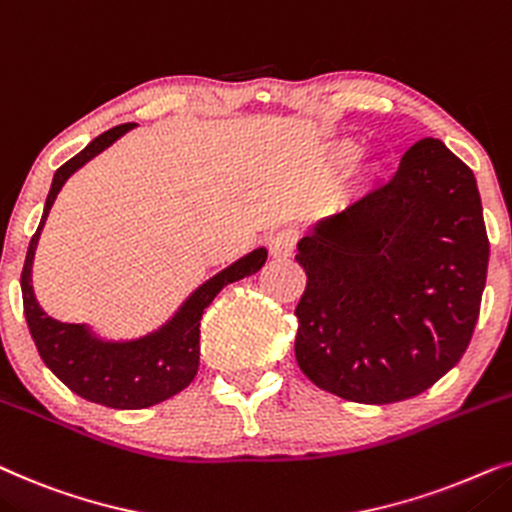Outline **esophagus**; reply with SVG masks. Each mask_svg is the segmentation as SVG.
<instances>
[{"label": "esophagus", "instance_id": "34e87169", "mask_svg": "<svg viewBox=\"0 0 512 512\" xmlns=\"http://www.w3.org/2000/svg\"><path fill=\"white\" fill-rule=\"evenodd\" d=\"M297 241H299V231L295 227H285L269 238V252L276 257V260H285V257L292 255Z\"/></svg>", "mask_w": 512, "mask_h": 512}]
</instances>
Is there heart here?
<instances>
[{"label": "heart", "instance_id": "1", "mask_svg": "<svg viewBox=\"0 0 512 512\" xmlns=\"http://www.w3.org/2000/svg\"><path fill=\"white\" fill-rule=\"evenodd\" d=\"M339 154H342V156H344V159H351V156H353V154H356V149H353L351 145H344L342 149H339Z\"/></svg>", "mask_w": 512, "mask_h": 512}]
</instances>
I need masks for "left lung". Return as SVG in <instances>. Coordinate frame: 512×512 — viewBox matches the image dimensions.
<instances>
[{"label":"left lung","instance_id":"obj_1","mask_svg":"<svg viewBox=\"0 0 512 512\" xmlns=\"http://www.w3.org/2000/svg\"><path fill=\"white\" fill-rule=\"evenodd\" d=\"M306 288L295 356L323 391L365 405L424 393L466 353L487 281L475 175L435 138L297 245Z\"/></svg>","mask_w":512,"mask_h":512}]
</instances>
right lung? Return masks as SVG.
Segmentation results:
<instances>
[{
    "label": "right lung",
    "instance_id": "obj_1",
    "mask_svg": "<svg viewBox=\"0 0 512 512\" xmlns=\"http://www.w3.org/2000/svg\"><path fill=\"white\" fill-rule=\"evenodd\" d=\"M133 126L135 124H121L109 128L56 170L51 192L46 196L42 222L34 231L25 255L23 274H20L25 320L27 327H30L34 346H37L46 367L81 398L114 407V410L152 407L173 398L175 393L192 384L196 370H199V332L206 306L213 302L224 285L255 274L267 262V250H252L243 260L231 264L222 274L203 283L166 327H161L159 332L145 339H138V342H100V339L88 335L84 325L60 323V320L46 316L42 306L34 299L30 283L34 248H37L46 215H49L53 201H56L67 177L84 166L86 161H91L95 154H100L102 149L112 145L114 140L121 138L126 131H131Z\"/></svg>",
    "mask_w": 512,
    "mask_h": 512
}]
</instances>
